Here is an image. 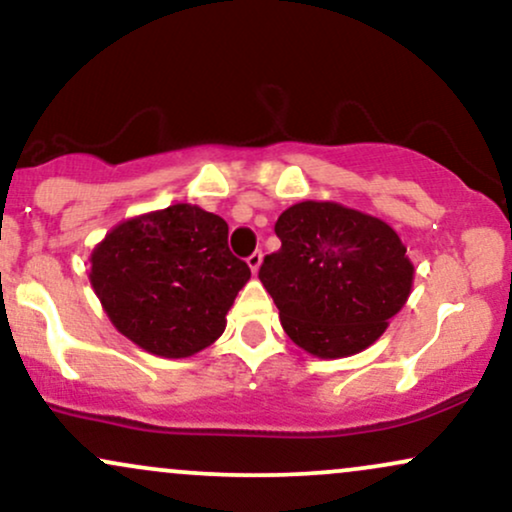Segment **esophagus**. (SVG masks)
I'll list each match as a JSON object with an SVG mask.
<instances>
[{
  "label": "esophagus",
  "mask_w": 512,
  "mask_h": 512,
  "mask_svg": "<svg viewBox=\"0 0 512 512\" xmlns=\"http://www.w3.org/2000/svg\"><path fill=\"white\" fill-rule=\"evenodd\" d=\"M260 264H262V252L255 250V252H252V255L248 257V267L252 269V274H257V269H260Z\"/></svg>",
  "instance_id": "esophagus-1"
}]
</instances>
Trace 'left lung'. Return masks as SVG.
<instances>
[{"mask_svg": "<svg viewBox=\"0 0 512 512\" xmlns=\"http://www.w3.org/2000/svg\"><path fill=\"white\" fill-rule=\"evenodd\" d=\"M260 281L281 327L317 358L363 351L407 303L414 264L385 221L337 202H298L274 226Z\"/></svg>", "mask_w": 512, "mask_h": 512, "instance_id": "left-lung-1", "label": "left lung"}]
</instances>
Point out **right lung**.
<instances>
[{
	"instance_id": "1",
	"label": "right lung",
	"mask_w": 512,
	"mask_h": 512,
	"mask_svg": "<svg viewBox=\"0 0 512 512\" xmlns=\"http://www.w3.org/2000/svg\"><path fill=\"white\" fill-rule=\"evenodd\" d=\"M91 286L117 332L144 351L187 358L214 344L250 267L228 250V223L195 207L117 223L91 252Z\"/></svg>"
}]
</instances>
